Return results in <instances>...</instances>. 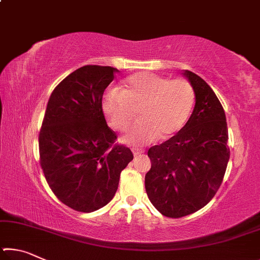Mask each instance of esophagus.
<instances>
[{"label":"esophagus","instance_id":"1","mask_svg":"<svg viewBox=\"0 0 260 260\" xmlns=\"http://www.w3.org/2000/svg\"><path fill=\"white\" fill-rule=\"evenodd\" d=\"M132 151H133L134 156H139L141 153L144 152V150H142V149H132Z\"/></svg>","mask_w":260,"mask_h":260}]
</instances>
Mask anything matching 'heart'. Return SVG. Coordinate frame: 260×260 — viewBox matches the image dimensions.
Segmentation results:
<instances>
[{
	"label": "heart",
	"mask_w": 260,
	"mask_h": 260,
	"mask_svg": "<svg viewBox=\"0 0 260 260\" xmlns=\"http://www.w3.org/2000/svg\"><path fill=\"white\" fill-rule=\"evenodd\" d=\"M195 102L190 82L150 72H139L125 79L120 89L111 88L104 94L102 109L110 126L125 132L135 118L140 121L124 136L131 146H146L160 138L169 140L183 128Z\"/></svg>",
	"instance_id": "1"
}]
</instances>
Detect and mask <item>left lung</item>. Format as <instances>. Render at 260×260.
I'll return each mask as SVG.
<instances>
[{
  "instance_id": "obj_1",
  "label": "left lung",
  "mask_w": 260,
  "mask_h": 260,
  "mask_svg": "<svg viewBox=\"0 0 260 260\" xmlns=\"http://www.w3.org/2000/svg\"><path fill=\"white\" fill-rule=\"evenodd\" d=\"M195 93V108L183 128L148 150L151 169L146 191L152 205L169 218L191 214L209 203L225 175L230 147L225 111L203 79L184 71Z\"/></svg>"
}]
</instances>
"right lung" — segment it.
<instances>
[{
  "mask_svg": "<svg viewBox=\"0 0 260 260\" xmlns=\"http://www.w3.org/2000/svg\"><path fill=\"white\" fill-rule=\"evenodd\" d=\"M117 69L86 65L63 79L48 101L39 134L40 166L52 192L79 212L107 205L133 159L107 125L103 93Z\"/></svg>",
  "mask_w": 260,
  "mask_h": 260,
  "instance_id": "obj_1",
  "label": "right lung"
}]
</instances>
